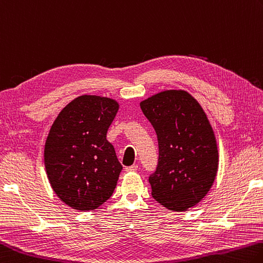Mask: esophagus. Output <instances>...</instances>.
<instances>
[{
  "instance_id": "34e87169",
  "label": "esophagus",
  "mask_w": 263,
  "mask_h": 263,
  "mask_svg": "<svg viewBox=\"0 0 263 263\" xmlns=\"http://www.w3.org/2000/svg\"><path fill=\"white\" fill-rule=\"evenodd\" d=\"M125 170L127 171V173H131V171H137L138 170V164H133V165H130V166H126Z\"/></svg>"
}]
</instances>
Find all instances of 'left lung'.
I'll return each instance as SVG.
<instances>
[{
  "label": "left lung",
  "mask_w": 263,
  "mask_h": 263,
  "mask_svg": "<svg viewBox=\"0 0 263 263\" xmlns=\"http://www.w3.org/2000/svg\"><path fill=\"white\" fill-rule=\"evenodd\" d=\"M159 140V162L151 174L152 197L183 212L201 201L216 177L218 153L203 109L185 90H165L140 103Z\"/></svg>",
  "instance_id": "8db88e82"
}]
</instances>
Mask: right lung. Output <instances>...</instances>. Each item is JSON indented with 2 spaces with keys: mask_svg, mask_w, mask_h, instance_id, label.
I'll use <instances>...</instances> for the list:
<instances>
[{
  "mask_svg": "<svg viewBox=\"0 0 263 263\" xmlns=\"http://www.w3.org/2000/svg\"><path fill=\"white\" fill-rule=\"evenodd\" d=\"M118 110L111 99L83 95L55 119L45 146L52 190L78 211H93L111 197L123 169L107 131Z\"/></svg>",
  "mask_w": 263,
  "mask_h": 263,
  "instance_id": "add662e5",
  "label": "right lung"
}]
</instances>
